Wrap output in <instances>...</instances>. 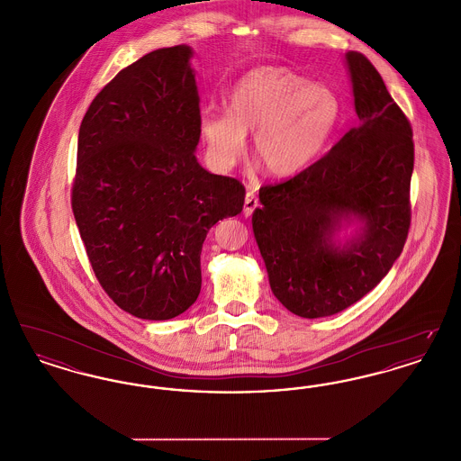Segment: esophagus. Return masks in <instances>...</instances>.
<instances>
[{"mask_svg": "<svg viewBox=\"0 0 461 461\" xmlns=\"http://www.w3.org/2000/svg\"><path fill=\"white\" fill-rule=\"evenodd\" d=\"M258 207H259V200L256 197V194H254V192H247L245 203H243V214H245V216H250Z\"/></svg>", "mask_w": 461, "mask_h": 461, "instance_id": "esophagus-1", "label": "esophagus"}]
</instances>
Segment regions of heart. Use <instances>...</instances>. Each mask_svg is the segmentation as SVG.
<instances>
[{"label":"heart","instance_id":"heart-1","mask_svg":"<svg viewBox=\"0 0 461 461\" xmlns=\"http://www.w3.org/2000/svg\"><path fill=\"white\" fill-rule=\"evenodd\" d=\"M224 107L198 115L207 160L220 173L240 160L252 132V155L266 175H297L323 150L339 119L330 89L285 67L250 70L230 89Z\"/></svg>","mask_w":461,"mask_h":461}]
</instances>
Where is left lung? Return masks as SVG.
<instances>
[{
	"mask_svg": "<svg viewBox=\"0 0 461 461\" xmlns=\"http://www.w3.org/2000/svg\"><path fill=\"white\" fill-rule=\"evenodd\" d=\"M359 124L288 181L259 190L252 228L275 297L301 318L352 306L382 282L408 239L415 147L408 117L372 62L348 51ZM360 222L349 241L334 235Z\"/></svg>",
	"mask_w": 461,
	"mask_h": 461,
	"instance_id": "8db88e82",
	"label": "left lung"
}]
</instances>
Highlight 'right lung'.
I'll return each mask as SVG.
<instances>
[{
  "mask_svg": "<svg viewBox=\"0 0 461 461\" xmlns=\"http://www.w3.org/2000/svg\"><path fill=\"white\" fill-rule=\"evenodd\" d=\"M186 44L122 68L79 128L72 211L110 299L141 320H171L197 301L207 231L240 214L239 179L198 164V91Z\"/></svg>",
  "mask_w": 461,
  "mask_h": 461,
  "instance_id": "right-lung-1",
  "label": "right lung"
}]
</instances>
